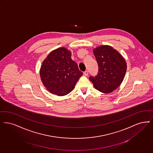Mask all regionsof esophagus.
Returning a JSON list of instances; mask_svg holds the SVG:
<instances>
[{"instance_id":"34e87169","label":"esophagus","mask_w":153,"mask_h":153,"mask_svg":"<svg viewBox=\"0 0 153 153\" xmlns=\"http://www.w3.org/2000/svg\"><path fill=\"white\" fill-rule=\"evenodd\" d=\"M83 75H84L85 76H88V72L87 71H85V72L83 73Z\"/></svg>"}]
</instances>
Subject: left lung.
I'll use <instances>...</instances> for the list:
<instances>
[{"mask_svg": "<svg viewBox=\"0 0 153 153\" xmlns=\"http://www.w3.org/2000/svg\"><path fill=\"white\" fill-rule=\"evenodd\" d=\"M98 65V74L89 79L95 89L110 93L120 86L125 78L127 64L125 58L113 47L104 45L93 50Z\"/></svg>", "mask_w": 153, "mask_h": 153, "instance_id": "1", "label": "left lung"}]
</instances>
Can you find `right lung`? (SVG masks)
Wrapping results in <instances>:
<instances>
[{
  "label": "right lung",
  "instance_id": "obj_1",
  "mask_svg": "<svg viewBox=\"0 0 153 153\" xmlns=\"http://www.w3.org/2000/svg\"><path fill=\"white\" fill-rule=\"evenodd\" d=\"M83 75L71 53L65 47H59L48 55L40 69L43 85L51 94L64 96L70 93Z\"/></svg>",
  "mask_w": 153,
  "mask_h": 153
}]
</instances>
